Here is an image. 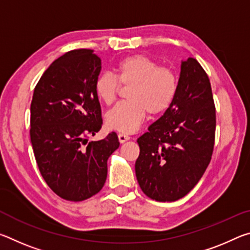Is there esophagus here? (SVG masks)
Instances as JSON below:
<instances>
[{
    "label": "esophagus",
    "mask_w": 250,
    "mask_h": 250,
    "mask_svg": "<svg viewBox=\"0 0 250 250\" xmlns=\"http://www.w3.org/2000/svg\"><path fill=\"white\" fill-rule=\"evenodd\" d=\"M118 138H119V142L120 143H125L126 142L130 139V137L128 134H125V133H119L118 134Z\"/></svg>",
    "instance_id": "34e87169"
}]
</instances>
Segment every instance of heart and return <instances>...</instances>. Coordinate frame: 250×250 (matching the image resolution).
Returning <instances> with one entry per match:
<instances>
[{"label": "heart", "instance_id": "obj_1", "mask_svg": "<svg viewBox=\"0 0 250 250\" xmlns=\"http://www.w3.org/2000/svg\"><path fill=\"white\" fill-rule=\"evenodd\" d=\"M122 87L128 88L126 98L105 115V124L119 132H134L146 113L160 116L174 103L179 91V76L168 66L159 65L146 55L135 54L121 58L115 66V76L104 73L97 77V97L105 104L115 103Z\"/></svg>", "mask_w": 250, "mask_h": 250}]
</instances>
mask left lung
Returning <instances> with one entry per match:
<instances>
[{
  "mask_svg": "<svg viewBox=\"0 0 250 250\" xmlns=\"http://www.w3.org/2000/svg\"><path fill=\"white\" fill-rule=\"evenodd\" d=\"M216 109L209 78L196 59L182 62L179 91L171 108L138 139L135 175L142 192L174 202L195 186L210 162Z\"/></svg>",
  "mask_w": 250,
  "mask_h": 250,
  "instance_id": "1",
  "label": "left lung"
}]
</instances>
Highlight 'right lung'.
<instances>
[{
  "label": "right lung",
  "instance_id": "obj_1",
  "mask_svg": "<svg viewBox=\"0 0 250 250\" xmlns=\"http://www.w3.org/2000/svg\"><path fill=\"white\" fill-rule=\"evenodd\" d=\"M100 70L101 59L94 50H70L53 62L34 89V155L50 189L66 201H84L104 188L108 158L120 145L116 132L87 140L103 125L95 90Z\"/></svg>",
  "mask_w": 250,
  "mask_h": 250
}]
</instances>
